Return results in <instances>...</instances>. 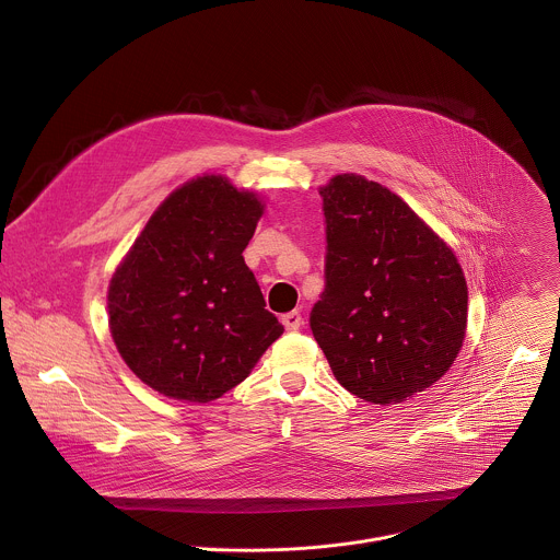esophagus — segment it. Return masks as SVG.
Segmentation results:
<instances>
[{
    "label": "esophagus",
    "mask_w": 560,
    "mask_h": 560,
    "mask_svg": "<svg viewBox=\"0 0 560 560\" xmlns=\"http://www.w3.org/2000/svg\"><path fill=\"white\" fill-rule=\"evenodd\" d=\"M281 323H283V327H285L288 331H299L301 325H303V316H301L299 312H290V314H285V316L281 318Z\"/></svg>",
    "instance_id": "obj_1"
}]
</instances>
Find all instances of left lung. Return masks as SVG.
Listing matches in <instances>:
<instances>
[{
	"mask_svg": "<svg viewBox=\"0 0 560 560\" xmlns=\"http://www.w3.org/2000/svg\"><path fill=\"white\" fill-rule=\"evenodd\" d=\"M320 197L327 285L312 331L341 387L374 405H398L438 383L463 346V268L389 188L343 173Z\"/></svg>",
	"mask_w": 560,
	"mask_h": 560,
	"instance_id": "left-lung-1",
	"label": "left lung"
}]
</instances>
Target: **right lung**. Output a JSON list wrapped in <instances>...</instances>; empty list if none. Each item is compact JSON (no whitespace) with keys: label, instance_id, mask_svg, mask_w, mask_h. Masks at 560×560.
<instances>
[{"label":"right lung","instance_id":"right-lung-1","mask_svg":"<svg viewBox=\"0 0 560 560\" xmlns=\"http://www.w3.org/2000/svg\"><path fill=\"white\" fill-rule=\"evenodd\" d=\"M261 214L255 192L201 175L160 203L116 266L110 334L151 389L173 400H217L283 334L242 257Z\"/></svg>","mask_w":560,"mask_h":560}]
</instances>
